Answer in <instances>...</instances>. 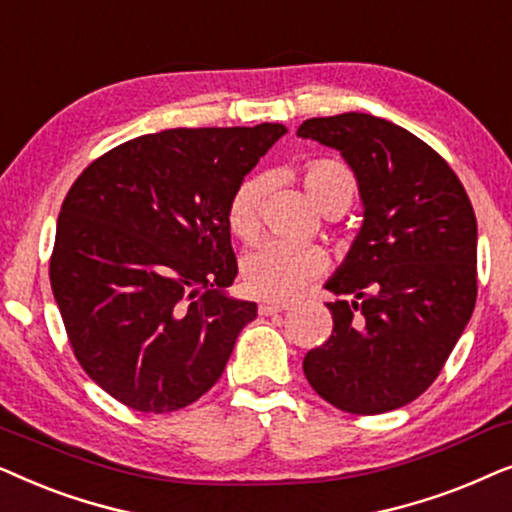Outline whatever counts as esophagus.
I'll return each instance as SVG.
<instances>
[{"label":"esophagus","mask_w":512,"mask_h":512,"mask_svg":"<svg viewBox=\"0 0 512 512\" xmlns=\"http://www.w3.org/2000/svg\"><path fill=\"white\" fill-rule=\"evenodd\" d=\"M285 309H288V304L285 302H262L257 311H260V316H274V313H281Z\"/></svg>","instance_id":"34e87169"}]
</instances>
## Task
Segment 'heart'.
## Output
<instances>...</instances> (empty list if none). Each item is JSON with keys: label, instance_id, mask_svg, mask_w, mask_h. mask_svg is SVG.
Instances as JSON below:
<instances>
[{"label": "heart", "instance_id": "1", "mask_svg": "<svg viewBox=\"0 0 512 512\" xmlns=\"http://www.w3.org/2000/svg\"><path fill=\"white\" fill-rule=\"evenodd\" d=\"M302 185L313 203L323 210H346L356 194V177L344 163L318 159L302 173ZM264 180L262 175H248L238 182L227 201L229 231L248 241L260 231ZM327 269V252L320 245H302L267 238L245 252L241 260L243 288L252 297L281 302L309 285Z\"/></svg>", "mask_w": 512, "mask_h": 512}]
</instances>
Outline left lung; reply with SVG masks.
<instances>
[{
  "label": "left lung",
  "mask_w": 512,
  "mask_h": 512,
  "mask_svg": "<svg viewBox=\"0 0 512 512\" xmlns=\"http://www.w3.org/2000/svg\"><path fill=\"white\" fill-rule=\"evenodd\" d=\"M358 177L363 229L325 288L332 335L304 356L313 391L351 414L398 410L438 379L478 297V222L424 140L372 114L306 119Z\"/></svg>",
  "instance_id": "left-lung-1"
}]
</instances>
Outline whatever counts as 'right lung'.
<instances>
[{
    "instance_id": "right-lung-1",
    "label": "right lung",
    "mask_w": 512,
    "mask_h": 512,
    "mask_svg": "<svg viewBox=\"0 0 512 512\" xmlns=\"http://www.w3.org/2000/svg\"><path fill=\"white\" fill-rule=\"evenodd\" d=\"M285 133L170 128L88 163L58 215L49 276L74 358L138 412L192 405L222 377L255 302L238 274L227 201Z\"/></svg>"
}]
</instances>
